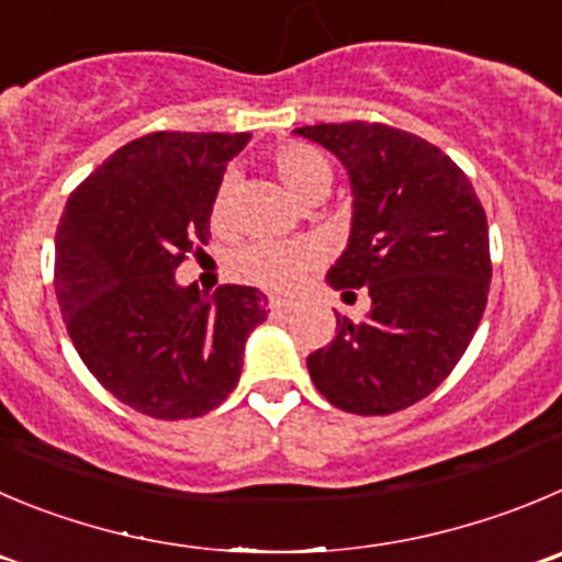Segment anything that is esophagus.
I'll return each mask as SVG.
<instances>
[{
	"instance_id": "1",
	"label": "esophagus",
	"mask_w": 562,
	"mask_h": 562,
	"mask_svg": "<svg viewBox=\"0 0 562 562\" xmlns=\"http://www.w3.org/2000/svg\"><path fill=\"white\" fill-rule=\"evenodd\" d=\"M270 308L276 314H292L297 308L295 301H284V297H270Z\"/></svg>"
}]
</instances>
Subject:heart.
I'll list each match as a JSON object with an SVG mask.
<instances>
[{
	"label": "heart",
	"mask_w": 562,
	"mask_h": 562,
	"mask_svg": "<svg viewBox=\"0 0 562 562\" xmlns=\"http://www.w3.org/2000/svg\"><path fill=\"white\" fill-rule=\"evenodd\" d=\"M272 168H276L278 179L284 181L286 190L301 201H306L317 190L328 192L330 181H334V168H330L328 157L306 143H290V146L278 148L272 157ZM228 198H232V179H223L215 192V201H212V221L217 226L228 215ZM312 259V250L303 245L259 239L239 250L237 267L250 284L265 286L270 292H292L308 272Z\"/></svg>",
	"instance_id": "b5f03b06"
}]
</instances>
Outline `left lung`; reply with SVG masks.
Listing matches in <instances>:
<instances>
[{
    "instance_id": "8db88e82",
    "label": "left lung",
    "mask_w": 562,
    "mask_h": 562,
    "mask_svg": "<svg viewBox=\"0 0 562 562\" xmlns=\"http://www.w3.org/2000/svg\"><path fill=\"white\" fill-rule=\"evenodd\" d=\"M295 135L350 176L352 228L328 284L370 292L364 319L336 314V336L306 358L317 392L347 414L419 403L467 352L491 284L488 221L472 181L441 148L386 124H317Z\"/></svg>"
}]
</instances>
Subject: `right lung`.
Here are the masks:
<instances>
[{"label": "right lung", "instance_id": "add662e5", "mask_svg": "<svg viewBox=\"0 0 562 562\" xmlns=\"http://www.w3.org/2000/svg\"><path fill=\"white\" fill-rule=\"evenodd\" d=\"M248 132H154L117 148L68 198L55 237L63 323L95 381L154 419H195L234 392L267 317L256 286L206 297L176 267L210 239L212 201Z\"/></svg>", "mask_w": 562, "mask_h": 562}]
</instances>
